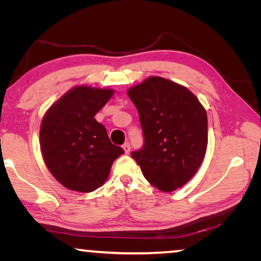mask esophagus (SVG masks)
Returning <instances> with one entry per match:
<instances>
[{"mask_svg":"<svg viewBox=\"0 0 261 261\" xmlns=\"http://www.w3.org/2000/svg\"><path fill=\"white\" fill-rule=\"evenodd\" d=\"M123 149H124V152H125V154H129L130 153V151H131V146H130V144L127 143H124V145H123Z\"/></svg>","mask_w":261,"mask_h":261,"instance_id":"1","label":"esophagus"}]
</instances>
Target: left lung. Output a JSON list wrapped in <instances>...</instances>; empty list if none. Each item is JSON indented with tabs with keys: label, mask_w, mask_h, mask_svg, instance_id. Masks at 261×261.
<instances>
[{
	"label": "left lung",
	"mask_w": 261,
	"mask_h": 261,
	"mask_svg": "<svg viewBox=\"0 0 261 261\" xmlns=\"http://www.w3.org/2000/svg\"><path fill=\"white\" fill-rule=\"evenodd\" d=\"M139 113L145 144L131 155L153 187L170 192L193 177L207 148V114L192 92L162 77L127 90Z\"/></svg>",
	"instance_id": "8db88e82"
}]
</instances>
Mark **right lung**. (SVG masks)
I'll return each mask as SVG.
<instances>
[{"label": "right lung", "instance_id": "right-lung-1", "mask_svg": "<svg viewBox=\"0 0 261 261\" xmlns=\"http://www.w3.org/2000/svg\"><path fill=\"white\" fill-rule=\"evenodd\" d=\"M114 94L112 88L76 86L47 110L40 126L43 161L72 191L92 192L108 178L113 162L124 153L112 144L94 116Z\"/></svg>", "mask_w": 261, "mask_h": 261}]
</instances>
